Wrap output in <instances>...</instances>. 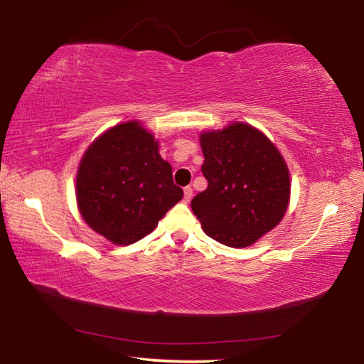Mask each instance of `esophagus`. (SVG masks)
I'll list each match as a JSON object with an SVG mask.
<instances>
[{
	"label": "esophagus",
	"mask_w": 364,
	"mask_h": 364,
	"mask_svg": "<svg viewBox=\"0 0 364 364\" xmlns=\"http://www.w3.org/2000/svg\"><path fill=\"white\" fill-rule=\"evenodd\" d=\"M191 199H193V188L186 186L184 188V202H189Z\"/></svg>",
	"instance_id": "obj_1"
}]
</instances>
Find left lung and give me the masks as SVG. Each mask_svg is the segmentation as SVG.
Instances as JSON below:
<instances>
[{"label": "left lung", "mask_w": 364, "mask_h": 364, "mask_svg": "<svg viewBox=\"0 0 364 364\" xmlns=\"http://www.w3.org/2000/svg\"><path fill=\"white\" fill-rule=\"evenodd\" d=\"M208 186L191 200L202 230L228 247H247L284 217L291 178L276 146L247 123L200 134Z\"/></svg>", "instance_id": "1"}]
</instances>
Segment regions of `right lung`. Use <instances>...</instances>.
<instances>
[{
    "instance_id": "right-lung-1",
    "label": "right lung",
    "mask_w": 364,
    "mask_h": 364,
    "mask_svg": "<svg viewBox=\"0 0 364 364\" xmlns=\"http://www.w3.org/2000/svg\"><path fill=\"white\" fill-rule=\"evenodd\" d=\"M77 204L91 230L117 245L154 231L159 220L181 200L171 165L139 122L115 125L93 141L80 162Z\"/></svg>"
}]
</instances>
